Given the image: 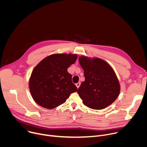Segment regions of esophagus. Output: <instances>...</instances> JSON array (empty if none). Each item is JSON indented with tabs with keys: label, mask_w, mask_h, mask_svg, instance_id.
<instances>
[{
	"label": "esophagus",
	"mask_w": 147,
	"mask_h": 147,
	"mask_svg": "<svg viewBox=\"0 0 147 147\" xmlns=\"http://www.w3.org/2000/svg\"><path fill=\"white\" fill-rule=\"evenodd\" d=\"M76 86L77 88H79V87L80 86V82H78V83L76 84Z\"/></svg>",
	"instance_id": "34e87169"
}]
</instances>
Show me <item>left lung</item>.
<instances>
[{
  "label": "left lung",
  "instance_id": "8db88e82",
  "mask_svg": "<svg viewBox=\"0 0 147 147\" xmlns=\"http://www.w3.org/2000/svg\"><path fill=\"white\" fill-rule=\"evenodd\" d=\"M80 64L84 71L85 81L77 93L87 107L96 110L109 106L118 97L120 86L115 72L105 60L81 56Z\"/></svg>",
  "mask_w": 147,
  "mask_h": 147
}]
</instances>
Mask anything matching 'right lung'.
Wrapping results in <instances>:
<instances>
[{
	"label": "right lung",
	"instance_id": "1",
	"mask_svg": "<svg viewBox=\"0 0 147 147\" xmlns=\"http://www.w3.org/2000/svg\"><path fill=\"white\" fill-rule=\"evenodd\" d=\"M76 54L49 55L33 69L29 88L32 98L40 107L52 109L64 103L71 93L77 91L67 69L76 62Z\"/></svg>",
	"mask_w": 147,
	"mask_h": 147
}]
</instances>
